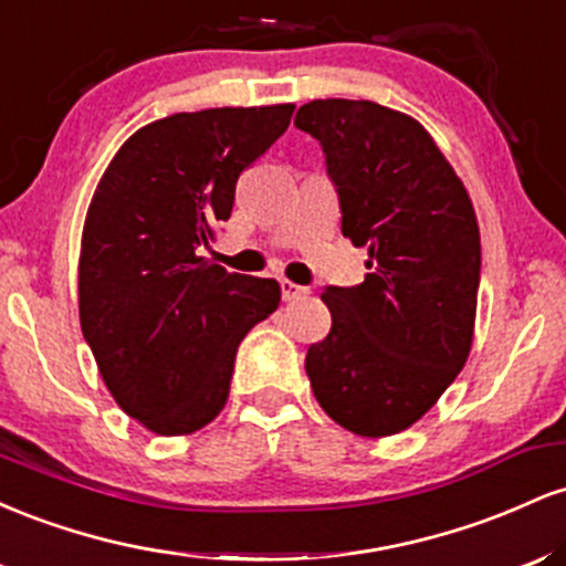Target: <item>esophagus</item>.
Returning <instances> with one entry per match:
<instances>
[{"label": "esophagus", "mask_w": 566, "mask_h": 566, "mask_svg": "<svg viewBox=\"0 0 566 566\" xmlns=\"http://www.w3.org/2000/svg\"><path fill=\"white\" fill-rule=\"evenodd\" d=\"M303 295H308V287L290 282V279H282V297H284V301H297V297H303Z\"/></svg>", "instance_id": "esophagus-1"}]
</instances>
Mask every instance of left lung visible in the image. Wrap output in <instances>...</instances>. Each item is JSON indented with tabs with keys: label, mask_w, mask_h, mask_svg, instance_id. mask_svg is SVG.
Here are the masks:
<instances>
[{
	"label": "left lung",
	"mask_w": 566,
	"mask_h": 566,
	"mask_svg": "<svg viewBox=\"0 0 566 566\" xmlns=\"http://www.w3.org/2000/svg\"><path fill=\"white\" fill-rule=\"evenodd\" d=\"M295 127L327 154L343 237L367 247L369 274L327 287L333 327L305 373L337 426L380 439L407 431L469 359L482 239L463 180L431 133L373 101L301 106Z\"/></svg>",
	"instance_id": "1"
}]
</instances>
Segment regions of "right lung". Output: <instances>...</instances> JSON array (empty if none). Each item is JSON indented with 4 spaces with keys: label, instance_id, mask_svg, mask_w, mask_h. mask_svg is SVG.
<instances>
[{
    "label": "right lung",
    "instance_id": "add662e5",
    "mask_svg": "<svg viewBox=\"0 0 566 566\" xmlns=\"http://www.w3.org/2000/svg\"><path fill=\"white\" fill-rule=\"evenodd\" d=\"M292 112L226 106L151 122L122 143L90 201L82 335L116 405L159 437L218 418L239 343L282 301L276 279L231 274L197 250Z\"/></svg>",
    "mask_w": 566,
    "mask_h": 566
}]
</instances>
